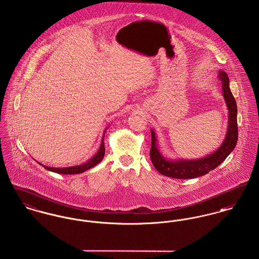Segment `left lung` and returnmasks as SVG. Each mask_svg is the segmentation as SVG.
I'll return each instance as SVG.
<instances>
[{
    "mask_svg": "<svg viewBox=\"0 0 259 259\" xmlns=\"http://www.w3.org/2000/svg\"><path fill=\"white\" fill-rule=\"evenodd\" d=\"M218 77L222 82L223 97L228 107V128L223 143L215 152L198 159H168L157 148V140L153 130L150 156L154 168L162 175L175 179H193L207 174L209 171L221 164L235 149L238 141L237 104L229 87V77L223 70L219 71Z\"/></svg>",
    "mask_w": 259,
    "mask_h": 259,
    "instance_id": "8db88e82",
    "label": "left lung"
}]
</instances>
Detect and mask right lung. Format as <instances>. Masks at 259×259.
<instances>
[{"mask_svg": "<svg viewBox=\"0 0 259 259\" xmlns=\"http://www.w3.org/2000/svg\"><path fill=\"white\" fill-rule=\"evenodd\" d=\"M105 133H106V130H105ZM104 137H105V134L103 136L102 139V143H101V146H100V149L99 151L97 152V153L91 157L88 161L80 164V165H75V166H69V167H63V168H57V167H50V166H45L43 165L44 168H46L47 170L49 171H52V172H56V173H59V174H65V175H68V174H79V173H82V172H85L86 170H89L90 168L96 166L97 164H99L104 156H105V144H104ZM39 164H41L39 162Z\"/></svg>", "mask_w": 259, "mask_h": 259, "instance_id": "right-lung-1", "label": "right lung"}]
</instances>
